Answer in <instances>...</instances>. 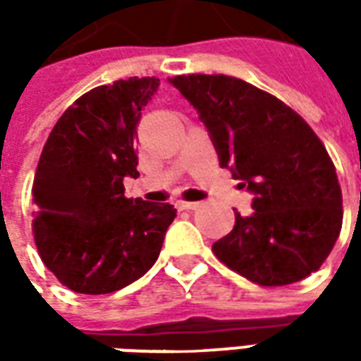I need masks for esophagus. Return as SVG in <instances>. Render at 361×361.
<instances>
[{
  "mask_svg": "<svg viewBox=\"0 0 361 361\" xmlns=\"http://www.w3.org/2000/svg\"><path fill=\"white\" fill-rule=\"evenodd\" d=\"M199 204L197 201H178L176 203V207L180 209V211H195V209H199Z\"/></svg>",
  "mask_w": 361,
  "mask_h": 361,
  "instance_id": "1",
  "label": "esophagus"
}]
</instances>
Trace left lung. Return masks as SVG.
I'll return each mask as SVG.
<instances>
[{"mask_svg": "<svg viewBox=\"0 0 361 361\" xmlns=\"http://www.w3.org/2000/svg\"><path fill=\"white\" fill-rule=\"evenodd\" d=\"M199 114L222 168L253 195L214 255L261 286L310 276L336 243L342 193L319 137L276 96L228 75L168 79Z\"/></svg>", "mask_w": 361, "mask_h": 361, "instance_id": "8db88e82", "label": "left lung"}]
</instances>
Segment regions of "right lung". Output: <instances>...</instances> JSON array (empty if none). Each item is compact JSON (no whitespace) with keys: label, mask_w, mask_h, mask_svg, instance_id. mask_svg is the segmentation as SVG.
I'll return each instance as SVG.
<instances>
[{"label":"right lung","mask_w":361,"mask_h":361,"mask_svg":"<svg viewBox=\"0 0 361 361\" xmlns=\"http://www.w3.org/2000/svg\"><path fill=\"white\" fill-rule=\"evenodd\" d=\"M160 79L131 77L89 90L44 145L32 185L38 253L79 294H110L141 279L160 255L173 204L123 195L137 172V126Z\"/></svg>","instance_id":"add662e5"}]
</instances>
